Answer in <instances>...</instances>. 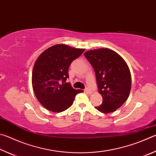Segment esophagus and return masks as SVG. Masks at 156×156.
I'll list each match as a JSON object with an SVG mask.
<instances>
[{
	"label": "esophagus",
	"instance_id": "34e87169",
	"mask_svg": "<svg viewBox=\"0 0 156 156\" xmlns=\"http://www.w3.org/2000/svg\"><path fill=\"white\" fill-rule=\"evenodd\" d=\"M84 91H85L86 93L88 94H91V92H92L91 89H88V88H87V89H84Z\"/></svg>",
	"mask_w": 156,
	"mask_h": 156
}]
</instances>
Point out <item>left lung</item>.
Returning a JSON list of instances; mask_svg holds the SVG:
<instances>
[{"label": "left lung", "mask_w": 156, "mask_h": 156, "mask_svg": "<svg viewBox=\"0 0 156 156\" xmlns=\"http://www.w3.org/2000/svg\"><path fill=\"white\" fill-rule=\"evenodd\" d=\"M93 67L98 89L102 96V102L96 107L99 112H115L125 103L131 86L128 65L119 54L107 48L90 50L84 54Z\"/></svg>", "instance_id": "obj_1"}]
</instances>
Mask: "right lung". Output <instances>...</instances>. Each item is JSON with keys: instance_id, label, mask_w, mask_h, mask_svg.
<instances>
[{"instance_id": "obj_1", "label": "right lung", "mask_w": 156, "mask_h": 156, "mask_svg": "<svg viewBox=\"0 0 156 156\" xmlns=\"http://www.w3.org/2000/svg\"><path fill=\"white\" fill-rule=\"evenodd\" d=\"M84 51V49L56 44L37 58L32 72L33 89L37 99L47 109L62 112L72 106L76 94L83 91L74 89L66 80L71 63Z\"/></svg>"}]
</instances>
